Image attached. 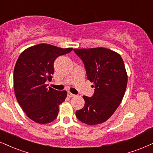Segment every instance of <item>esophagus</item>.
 I'll return each instance as SVG.
<instances>
[{"label":"esophagus","mask_w":153,"mask_h":153,"mask_svg":"<svg viewBox=\"0 0 153 153\" xmlns=\"http://www.w3.org/2000/svg\"><path fill=\"white\" fill-rule=\"evenodd\" d=\"M67 96L69 97V98H72V97H74L75 95L74 94H73L72 93H71V92H68L67 93Z\"/></svg>","instance_id":"obj_1"}]
</instances>
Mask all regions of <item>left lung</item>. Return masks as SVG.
I'll return each instance as SVG.
<instances>
[{
    "mask_svg": "<svg viewBox=\"0 0 153 153\" xmlns=\"http://www.w3.org/2000/svg\"><path fill=\"white\" fill-rule=\"evenodd\" d=\"M84 64L88 79L94 83L91 97L84 96V108L76 111L80 121L93 126L114 114L122 101L128 82L123 60L118 53L104 48L74 49Z\"/></svg>",
    "mask_w": 153,
    "mask_h": 153,
    "instance_id": "1",
    "label": "left lung"
}]
</instances>
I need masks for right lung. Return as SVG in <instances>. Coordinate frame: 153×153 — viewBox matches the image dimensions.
I'll return each mask as SVG.
<instances>
[{
    "mask_svg": "<svg viewBox=\"0 0 153 153\" xmlns=\"http://www.w3.org/2000/svg\"><path fill=\"white\" fill-rule=\"evenodd\" d=\"M73 48L63 49L49 44H39L26 49L19 56L13 73L17 101L28 118L39 124L52 122L57 117L59 105L67 92L49 87L54 62Z\"/></svg>",
    "mask_w": 153,
    "mask_h": 153,
    "instance_id": "obj_1",
    "label": "right lung"
}]
</instances>
